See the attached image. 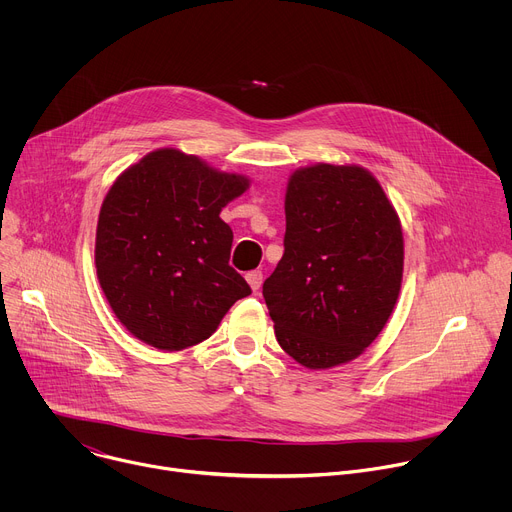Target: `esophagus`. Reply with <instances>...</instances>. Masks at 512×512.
<instances>
[{
    "label": "esophagus",
    "instance_id": "esophagus-1",
    "mask_svg": "<svg viewBox=\"0 0 512 512\" xmlns=\"http://www.w3.org/2000/svg\"><path fill=\"white\" fill-rule=\"evenodd\" d=\"M247 281H249L251 289H253V291H257V289L261 287V283H263V271H259V269L249 271V273H247Z\"/></svg>",
    "mask_w": 512,
    "mask_h": 512
}]
</instances>
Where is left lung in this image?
I'll list each match as a JSON object with an SVG mask.
<instances>
[{
	"mask_svg": "<svg viewBox=\"0 0 512 512\" xmlns=\"http://www.w3.org/2000/svg\"><path fill=\"white\" fill-rule=\"evenodd\" d=\"M283 247L263 283L279 346L314 371L360 356L393 314L403 279V231L379 180L354 164L296 170Z\"/></svg>",
	"mask_w": 512,
	"mask_h": 512,
	"instance_id": "8db88e82",
	"label": "left lung"
}]
</instances>
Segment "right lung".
I'll use <instances>...</instances> for the list:
<instances>
[{
    "label": "right lung",
    "mask_w": 512,
    "mask_h": 512,
    "mask_svg": "<svg viewBox=\"0 0 512 512\" xmlns=\"http://www.w3.org/2000/svg\"><path fill=\"white\" fill-rule=\"evenodd\" d=\"M249 178L162 148L109 188L97 223L95 265L117 320L141 342L174 352L206 340L251 294L229 265L233 231L221 210Z\"/></svg>",
    "instance_id": "1"
}]
</instances>
